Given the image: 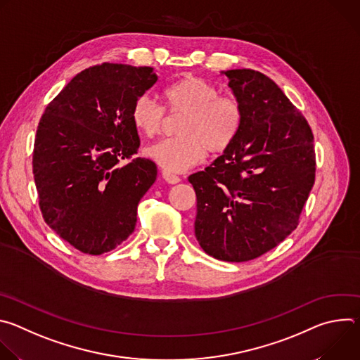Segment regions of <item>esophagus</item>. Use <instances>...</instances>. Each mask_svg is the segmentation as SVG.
<instances>
[{
	"label": "esophagus",
	"instance_id": "34e87169",
	"mask_svg": "<svg viewBox=\"0 0 360 360\" xmlns=\"http://www.w3.org/2000/svg\"><path fill=\"white\" fill-rule=\"evenodd\" d=\"M162 178L168 182V184H178L181 181V178L172 172H168V171H162Z\"/></svg>",
	"mask_w": 360,
	"mask_h": 360
}]
</instances>
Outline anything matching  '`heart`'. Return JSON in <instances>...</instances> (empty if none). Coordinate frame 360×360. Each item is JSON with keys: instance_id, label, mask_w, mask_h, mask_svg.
Returning a JSON list of instances; mask_svg holds the SVG:
<instances>
[{"instance_id": "b5f03b06", "label": "heart", "mask_w": 360, "mask_h": 360, "mask_svg": "<svg viewBox=\"0 0 360 360\" xmlns=\"http://www.w3.org/2000/svg\"><path fill=\"white\" fill-rule=\"evenodd\" d=\"M162 96L171 115L184 114L176 128L178 136L145 150L146 157L165 171L184 172L199 164L207 150L217 155L238 139L243 125L242 104L235 96L219 95L214 84L188 75L168 85ZM131 121L138 132L152 138L162 129L165 111L150 96L141 95L131 108Z\"/></svg>"}]
</instances>
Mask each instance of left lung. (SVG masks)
<instances>
[{
    "instance_id": "obj_1",
    "label": "left lung",
    "mask_w": 360,
    "mask_h": 360,
    "mask_svg": "<svg viewBox=\"0 0 360 360\" xmlns=\"http://www.w3.org/2000/svg\"><path fill=\"white\" fill-rule=\"evenodd\" d=\"M224 74L243 108L240 134L188 179L196 193L200 248L219 261L246 262L296 229L315 184L314 134L266 75L246 68Z\"/></svg>"
}]
</instances>
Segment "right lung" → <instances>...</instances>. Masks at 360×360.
<instances>
[{"label": "right lung", "mask_w": 360, "mask_h": 360, "mask_svg": "<svg viewBox=\"0 0 360 360\" xmlns=\"http://www.w3.org/2000/svg\"><path fill=\"white\" fill-rule=\"evenodd\" d=\"M158 81L150 67L104 63L77 74L46 105L32 172L46 225L82 253L102 255L135 229L157 165L132 158L139 136L131 108ZM122 159H131L121 166Z\"/></svg>", "instance_id": "add662e5"}]
</instances>
